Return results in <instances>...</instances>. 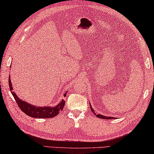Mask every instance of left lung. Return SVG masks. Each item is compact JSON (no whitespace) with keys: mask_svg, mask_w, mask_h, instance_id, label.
<instances>
[{"mask_svg":"<svg viewBox=\"0 0 154 154\" xmlns=\"http://www.w3.org/2000/svg\"><path fill=\"white\" fill-rule=\"evenodd\" d=\"M90 109H91V111L93 112L94 114H95V115H96V116L98 117V118H99V119H114V117L103 116V115H101V114H97L95 113V112H94V110L93 109V108H92V106H91V105H90Z\"/></svg>","mask_w":154,"mask_h":154,"instance_id":"obj_1","label":"left lung"}]
</instances>
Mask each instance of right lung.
I'll use <instances>...</instances> for the list:
<instances>
[{"label":"right lung","instance_id":"obj_1","mask_svg":"<svg viewBox=\"0 0 154 154\" xmlns=\"http://www.w3.org/2000/svg\"><path fill=\"white\" fill-rule=\"evenodd\" d=\"M9 88H10L11 92L13 97L15 99L17 104L18 105L19 108L23 111L24 113H25L26 115H28L33 118H40V119H46V118H52L57 116L60 113V111H62L64 107L65 101L64 100H62L56 106L53 107H38L36 106H33L32 104H30L25 102L23 100L20 99L17 96V94L13 91V87H12L10 77H9ZM67 92H66L64 96H66Z\"/></svg>","mask_w":154,"mask_h":154}]
</instances>
